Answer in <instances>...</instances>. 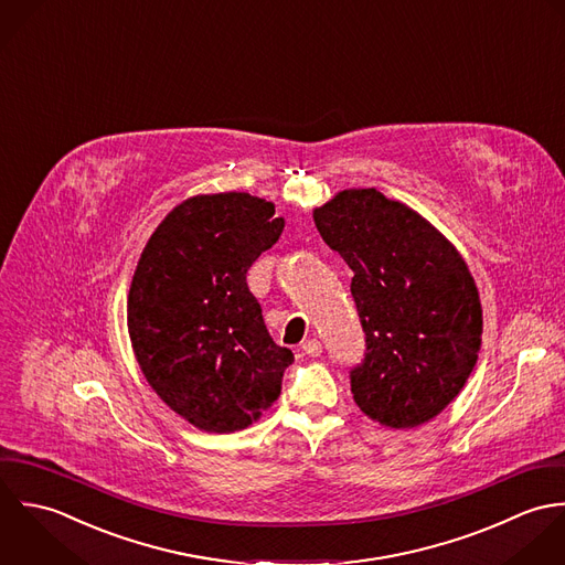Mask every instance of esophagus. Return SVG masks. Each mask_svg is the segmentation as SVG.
Instances as JSON below:
<instances>
[{"label":"esophagus","mask_w":565,"mask_h":565,"mask_svg":"<svg viewBox=\"0 0 565 565\" xmlns=\"http://www.w3.org/2000/svg\"><path fill=\"white\" fill-rule=\"evenodd\" d=\"M301 349L308 353V355H312V358H319L321 353H323V347H321V342L317 339H308L303 344H301Z\"/></svg>","instance_id":"obj_1"}]
</instances>
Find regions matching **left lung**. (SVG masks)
I'll use <instances>...</instances> for the list:
<instances>
[{"mask_svg":"<svg viewBox=\"0 0 565 565\" xmlns=\"http://www.w3.org/2000/svg\"><path fill=\"white\" fill-rule=\"evenodd\" d=\"M312 216L353 270L366 337L364 360L351 371L353 402L384 428L435 419L462 391L482 342L467 262L419 212L375 188L342 190Z\"/></svg>","mask_w":565,"mask_h":565,"instance_id":"obj_1","label":"left lung"}]
</instances>
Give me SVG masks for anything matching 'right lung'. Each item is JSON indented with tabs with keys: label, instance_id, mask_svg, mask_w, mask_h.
Returning <instances> with one entry per match:
<instances>
[{
	"label": "right lung",
	"instance_id": "obj_1",
	"mask_svg": "<svg viewBox=\"0 0 565 565\" xmlns=\"http://www.w3.org/2000/svg\"><path fill=\"white\" fill-rule=\"evenodd\" d=\"M275 205L196 194L146 242L128 290V337L150 388L203 433L248 428L281 393L295 355L275 344L246 270L281 235Z\"/></svg>",
	"mask_w": 565,
	"mask_h": 565
}]
</instances>
